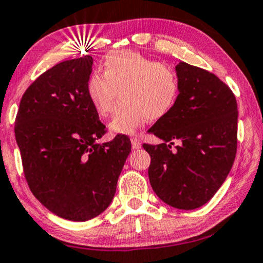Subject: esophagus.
I'll list each match as a JSON object with an SVG mask.
<instances>
[{
  "label": "esophagus",
  "mask_w": 263,
  "mask_h": 263,
  "mask_svg": "<svg viewBox=\"0 0 263 263\" xmlns=\"http://www.w3.org/2000/svg\"><path fill=\"white\" fill-rule=\"evenodd\" d=\"M130 141H132V146H133V149H140V147H141V143H140V139H139V138L133 137L132 139H130Z\"/></svg>",
  "instance_id": "esophagus-1"
}]
</instances>
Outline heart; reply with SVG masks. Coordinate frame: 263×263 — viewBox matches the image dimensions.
<instances>
[{"label": "heart", "mask_w": 263, "mask_h": 263, "mask_svg": "<svg viewBox=\"0 0 263 263\" xmlns=\"http://www.w3.org/2000/svg\"><path fill=\"white\" fill-rule=\"evenodd\" d=\"M103 74L88 77L85 93L94 111L104 118L113 109L119 92L122 102L109 123L113 132L132 134L146 119L158 120L167 116L178 102L180 83L175 69L140 53H108L103 62Z\"/></svg>", "instance_id": "obj_1"}]
</instances>
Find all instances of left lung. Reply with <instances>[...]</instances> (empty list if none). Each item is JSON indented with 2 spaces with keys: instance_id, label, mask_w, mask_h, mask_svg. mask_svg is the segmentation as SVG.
Wrapping results in <instances>:
<instances>
[{
  "instance_id": "left-lung-1",
  "label": "left lung",
  "mask_w": 263,
  "mask_h": 263,
  "mask_svg": "<svg viewBox=\"0 0 263 263\" xmlns=\"http://www.w3.org/2000/svg\"><path fill=\"white\" fill-rule=\"evenodd\" d=\"M180 93L175 107L149 129L163 143L144 144L152 158L149 180L173 208L205 205L223 184L237 149V103L216 76L185 62L176 64ZM179 141L174 151L171 145Z\"/></svg>"
}]
</instances>
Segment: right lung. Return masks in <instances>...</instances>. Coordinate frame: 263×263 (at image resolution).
<instances>
[{
	"mask_svg": "<svg viewBox=\"0 0 263 263\" xmlns=\"http://www.w3.org/2000/svg\"><path fill=\"white\" fill-rule=\"evenodd\" d=\"M92 66V55H83L41 74L23 94L14 126L32 194L70 221L90 220L110 205L132 150L126 135L98 143L105 125L85 93Z\"/></svg>",
	"mask_w": 263,
	"mask_h": 263,
	"instance_id": "right-lung-1",
	"label": "right lung"
}]
</instances>
